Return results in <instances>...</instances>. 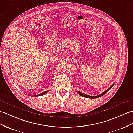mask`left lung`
<instances>
[{
  "mask_svg": "<svg viewBox=\"0 0 133 133\" xmlns=\"http://www.w3.org/2000/svg\"><path fill=\"white\" fill-rule=\"evenodd\" d=\"M114 84H114L113 85H112L110 88H109L107 90L104 91L103 93H102V94H99V96H89V95H87V94H84V93H81L80 91H77V92L78 93H79L81 96H82V97H85V98H91V99H94V98H99V97H101V96H103V95H104L105 93H107V91H108L109 90H110L112 87L114 86Z\"/></svg>",
  "mask_w": 133,
  "mask_h": 133,
  "instance_id": "1",
  "label": "left lung"
}]
</instances>
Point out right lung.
Returning <instances> with one entry per match:
<instances>
[{"instance_id":"right-lung-1","label":"right lung","mask_w":133,"mask_h":133,"mask_svg":"<svg viewBox=\"0 0 133 133\" xmlns=\"http://www.w3.org/2000/svg\"><path fill=\"white\" fill-rule=\"evenodd\" d=\"M48 90H47V91H44V92H43V93H40V94H37V95H36V96H43V95H44V94H46V93H48Z\"/></svg>"}]
</instances>
